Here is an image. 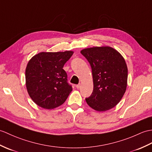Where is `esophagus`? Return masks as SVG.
Returning <instances> with one entry per match:
<instances>
[{
    "mask_svg": "<svg viewBox=\"0 0 152 152\" xmlns=\"http://www.w3.org/2000/svg\"><path fill=\"white\" fill-rule=\"evenodd\" d=\"M76 87L77 88V89H80V88L81 87V85H80V84H78V85H76Z\"/></svg>",
    "mask_w": 152,
    "mask_h": 152,
    "instance_id": "obj_1",
    "label": "esophagus"
}]
</instances>
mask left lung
Wrapping results in <instances>:
<instances>
[{
  "label": "left lung",
  "mask_w": 152,
  "mask_h": 152,
  "mask_svg": "<svg viewBox=\"0 0 152 152\" xmlns=\"http://www.w3.org/2000/svg\"><path fill=\"white\" fill-rule=\"evenodd\" d=\"M90 63L93 91L87 104L97 111L113 108L124 96L128 82V67L124 58L113 48L103 46L81 50Z\"/></svg>",
  "instance_id": "8db88e82"
}]
</instances>
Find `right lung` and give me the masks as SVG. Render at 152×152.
Returning a JSON list of instances; mask_svg holds the SVG:
<instances>
[{
	"label": "right lung",
	"mask_w": 152,
	"mask_h": 152,
	"mask_svg": "<svg viewBox=\"0 0 152 152\" xmlns=\"http://www.w3.org/2000/svg\"><path fill=\"white\" fill-rule=\"evenodd\" d=\"M73 51L40 52L28 61L26 86L28 94L37 105L52 109L62 105L72 88L67 83V75L63 67Z\"/></svg>",
	"instance_id": "add662e5"
}]
</instances>
